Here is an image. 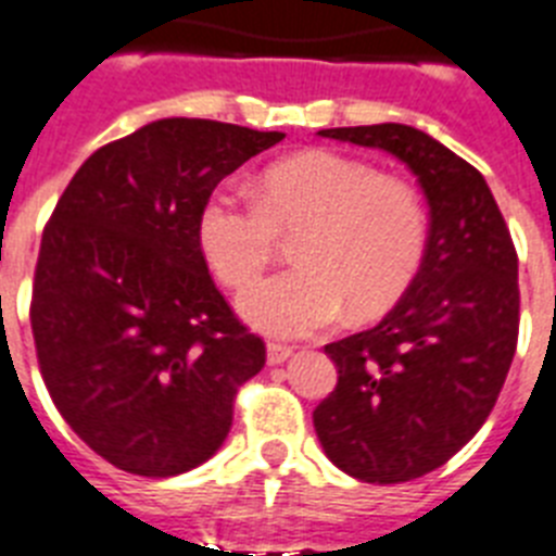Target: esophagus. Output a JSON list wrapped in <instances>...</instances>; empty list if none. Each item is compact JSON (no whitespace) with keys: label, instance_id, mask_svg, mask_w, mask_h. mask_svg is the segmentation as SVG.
I'll use <instances>...</instances> for the list:
<instances>
[{"label":"esophagus","instance_id":"esophagus-1","mask_svg":"<svg viewBox=\"0 0 556 556\" xmlns=\"http://www.w3.org/2000/svg\"><path fill=\"white\" fill-rule=\"evenodd\" d=\"M292 357V350L289 346H281V343H269L267 346V364L269 366H281L283 361Z\"/></svg>","mask_w":556,"mask_h":556}]
</instances>
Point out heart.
<instances>
[{
    "label": "heart",
    "mask_w": 556,
    "mask_h": 556,
    "mask_svg": "<svg viewBox=\"0 0 556 556\" xmlns=\"http://www.w3.org/2000/svg\"><path fill=\"white\" fill-rule=\"evenodd\" d=\"M281 232H301V267L238 298L247 324L275 338L324 332L346 306L355 318L389 312L409 292L429 244L420 195L334 150H309L269 167L255 199L222 187L201 204L199 247L232 289L264 273Z\"/></svg>",
    "instance_id": "1"
}]
</instances>
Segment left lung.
Instances as JSON below:
<instances>
[{
	"label": "left lung",
	"instance_id": "8db88e82",
	"mask_svg": "<svg viewBox=\"0 0 556 556\" xmlns=\"http://www.w3.org/2000/svg\"><path fill=\"white\" fill-rule=\"evenodd\" d=\"M415 173L429 244L409 292L378 327L329 343L338 387L312 412L320 446L364 483H406L485 424L517 350V252L485 178L409 124L318 130Z\"/></svg>",
	"mask_w": 556,
	"mask_h": 556
}]
</instances>
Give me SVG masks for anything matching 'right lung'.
Returning <instances> with one entry per match:
<instances>
[{
	"mask_svg": "<svg viewBox=\"0 0 556 556\" xmlns=\"http://www.w3.org/2000/svg\"><path fill=\"white\" fill-rule=\"evenodd\" d=\"M281 139L159 118L96 150L50 215L30 304L41 378L116 469L176 477L210 460L238 387L267 361L206 273L199 213L222 178Z\"/></svg>",
	"mask_w": 556,
	"mask_h": 556,
	"instance_id": "add662e5",
	"label": "right lung"
}]
</instances>
